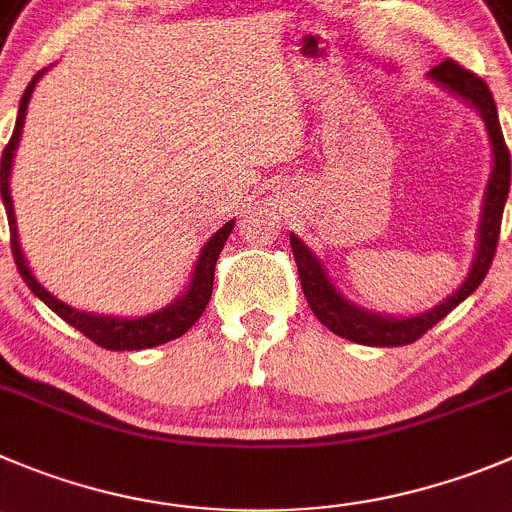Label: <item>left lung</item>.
<instances>
[{"label": "left lung", "instance_id": "8db88e82", "mask_svg": "<svg viewBox=\"0 0 512 512\" xmlns=\"http://www.w3.org/2000/svg\"><path fill=\"white\" fill-rule=\"evenodd\" d=\"M427 78L480 113L487 128V138H490V148H493V169H490V179H487L485 194H482L480 224H477V247L475 255H472L470 272H467L460 288L434 308L409 315V318L374 313V310L351 303L341 293V288L333 283L326 262L315 255L298 234L290 232V247H293L300 285H303L310 310L328 331L346 338V341L361 343V346H407V343H414L419 336H424L429 328L442 321L444 315H450L462 300L470 298L480 288L487 270L493 265L495 247H498L500 222H503V209L510 191V151L505 146L503 131H500L493 93L485 85V80L477 78L470 70L460 68L455 60L439 62L437 68L429 70Z\"/></svg>", "mask_w": 512, "mask_h": 512}]
</instances>
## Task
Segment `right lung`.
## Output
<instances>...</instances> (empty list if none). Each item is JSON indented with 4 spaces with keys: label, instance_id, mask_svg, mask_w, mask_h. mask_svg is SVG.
<instances>
[{
    "label": "right lung",
    "instance_id": "obj_1",
    "mask_svg": "<svg viewBox=\"0 0 512 512\" xmlns=\"http://www.w3.org/2000/svg\"><path fill=\"white\" fill-rule=\"evenodd\" d=\"M47 73L40 70L35 78L27 85L25 95L19 100V111H17V123H14V133L9 138L7 148L2 154L0 164V194L4 212H7L9 219V232H12V252L14 262H17V270L22 275V280L27 283V288L52 310L57 313L65 323H70L73 328H78L83 336H88L90 341L98 343L100 348H108V351H141V348H154L161 346V343H169L174 338L184 336L194 323L199 321V315L207 308L209 298H212V285H214V267H217V257L222 252L224 242H227L229 232L234 227V219H229L222 229L209 237V242H204L202 252H199V260L194 265V272H191V280L186 285L184 293L179 298L171 300L166 308L154 310L148 315H138V318H118V315H98V313H85V310L70 308L68 303H62L60 298L50 293L40 280L32 275L30 265L25 260V252H22V245H19V232H17V217H14V202H12V191H9V176H12V161L14 151L19 146V138H22V128H25V116H27V105H30L32 90H35L37 80Z\"/></svg>",
    "mask_w": 512,
    "mask_h": 512
}]
</instances>
